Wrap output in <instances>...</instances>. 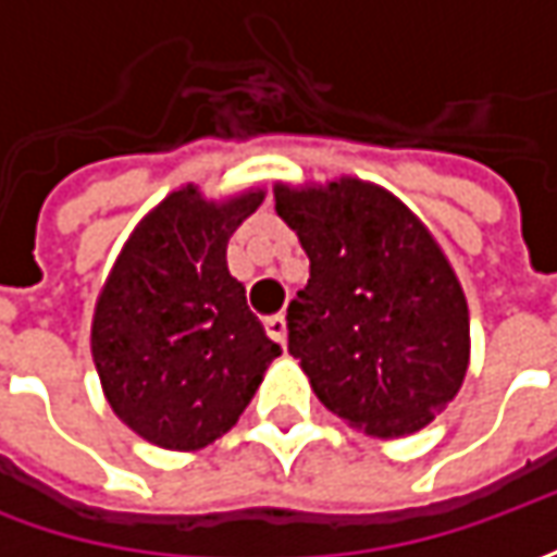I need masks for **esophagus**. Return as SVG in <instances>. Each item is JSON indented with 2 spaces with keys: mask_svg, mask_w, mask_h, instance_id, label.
<instances>
[{
  "mask_svg": "<svg viewBox=\"0 0 557 557\" xmlns=\"http://www.w3.org/2000/svg\"><path fill=\"white\" fill-rule=\"evenodd\" d=\"M263 325H267V334L272 337V341H278V344H285V341H288V319H285L282 312L269 315Z\"/></svg>",
  "mask_w": 557,
  "mask_h": 557,
  "instance_id": "esophagus-1",
  "label": "esophagus"
}]
</instances>
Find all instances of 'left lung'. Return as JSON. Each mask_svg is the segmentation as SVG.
<instances>
[{
  "label": "left lung",
  "mask_w": 557,
  "mask_h": 557,
  "mask_svg": "<svg viewBox=\"0 0 557 557\" xmlns=\"http://www.w3.org/2000/svg\"><path fill=\"white\" fill-rule=\"evenodd\" d=\"M272 191L310 257L288 307V350L310 387L369 437L421 431L471 362L468 300L443 247L396 195L356 176Z\"/></svg>",
  "instance_id": "left-lung-1"
}]
</instances>
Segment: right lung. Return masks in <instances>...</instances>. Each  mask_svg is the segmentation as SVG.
Segmentation results:
<instances>
[{
  "instance_id": "add662e5",
  "label": "right lung",
  "mask_w": 557,
  "mask_h": 557,
  "mask_svg": "<svg viewBox=\"0 0 557 557\" xmlns=\"http://www.w3.org/2000/svg\"><path fill=\"white\" fill-rule=\"evenodd\" d=\"M267 198L260 185L207 198L170 191L126 238L92 315V359L114 416L141 440L195 453L235 428L282 347L228 272L232 232Z\"/></svg>"
}]
</instances>
